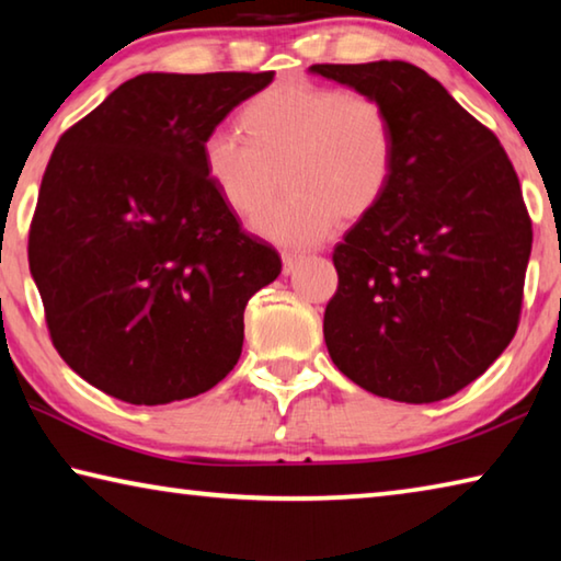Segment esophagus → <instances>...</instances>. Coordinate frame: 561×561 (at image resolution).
<instances>
[{"label":"esophagus","instance_id":"34e87169","mask_svg":"<svg viewBox=\"0 0 561 561\" xmlns=\"http://www.w3.org/2000/svg\"><path fill=\"white\" fill-rule=\"evenodd\" d=\"M282 262H284V274H291V272L297 270L299 264L304 262V254H297V252H284V254H282Z\"/></svg>","mask_w":561,"mask_h":561}]
</instances>
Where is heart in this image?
Segmentation results:
<instances>
[{"label": "heart", "mask_w": 561, "mask_h": 561, "mask_svg": "<svg viewBox=\"0 0 561 561\" xmlns=\"http://www.w3.org/2000/svg\"><path fill=\"white\" fill-rule=\"evenodd\" d=\"M247 139L213 128L203 163L230 210L250 217L278 192L293 193L254 217V230L284 247H314L344 222L371 217L396 173V123L381 99L309 79H284L247 101Z\"/></svg>", "instance_id": "1"}]
</instances>
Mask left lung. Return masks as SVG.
I'll list each match as a JSON object with an SVG mask.
<instances>
[{
	"instance_id": "obj_1",
	"label": "left lung",
	"mask_w": 561,
	"mask_h": 561,
	"mask_svg": "<svg viewBox=\"0 0 561 561\" xmlns=\"http://www.w3.org/2000/svg\"><path fill=\"white\" fill-rule=\"evenodd\" d=\"M309 71L381 99L396 123L391 190L334 247L329 356L368 393L443 401L485 374L519 324L531 220L515 168L495 133L413 64Z\"/></svg>"
}]
</instances>
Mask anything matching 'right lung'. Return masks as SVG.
<instances>
[{"label":"right lung","mask_w":561,"mask_h":561,"mask_svg":"<svg viewBox=\"0 0 561 561\" xmlns=\"http://www.w3.org/2000/svg\"><path fill=\"white\" fill-rule=\"evenodd\" d=\"M274 71L140 73L64 133L30 227L49 336L133 405L210 391L242 354L244 307L279 277L203 163V140Z\"/></svg>","instance_id":"obj_1"}]
</instances>
